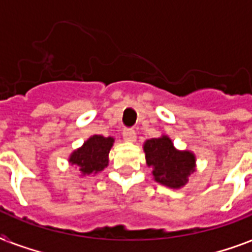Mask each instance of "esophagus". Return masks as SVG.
Instances as JSON below:
<instances>
[{"label": "esophagus", "mask_w": 252, "mask_h": 252, "mask_svg": "<svg viewBox=\"0 0 252 252\" xmlns=\"http://www.w3.org/2000/svg\"><path fill=\"white\" fill-rule=\"evenodd\" d=\"M123 137L128 142L136 141V132L132 128H126V129L123 130Z\"/></svg>", "instance_id": "34e87169"}]
</instances>
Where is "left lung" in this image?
<instances>
[{"label":"left lung","instance_id":"8db88e82","mask_svg":"<svg viewBox=\"0 0 252 252\" xmlns=\"http://www.w3.org/2000/svg\"><path fill=\"white\" fill-rule=\"evenodd\" d=\"M144 150L146 163L153 168L154 179L163 186L182 187L195 170V156L189 152L176 150L167 136L148 140Z\"/></svg>","mask_w":252,"mask_h":252}]
</instances>
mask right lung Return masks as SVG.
Returning a JSON list of instances; mask_svg holds the SVG:
<instances>
[{
  "label": "right lung",
  "mask_w": 252,
  "mask_h": 252,
  "mask_svg": "<svg viewBox=\"0 0 252 252\" xmlns=\"http://www.w3.org/2000/svg\"><path fill=\"white\" fill-rule=\"evenodd\" d=\"M112 144V137H103L95 134L85 142L82 148L70 156L69 162L80 168L84 175H95L103 171L108 165V153Z\"/></svg>",
  "instance_id": "1"
}]
</instances>
